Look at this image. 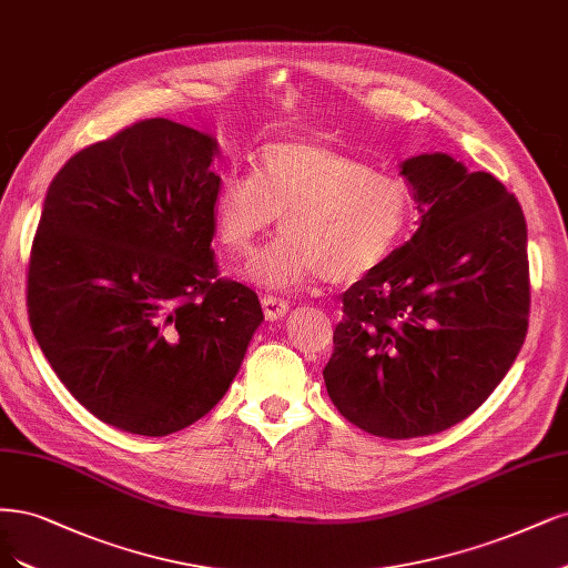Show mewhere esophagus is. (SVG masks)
I'll use <instances>...</instances> for the list:
<instances>
[{
  "label": "esophagus",
  "instance_id": "esophagus-1",
  "mask_svg": "<svg viewBox=\"0 0 568 568\" xmlns=\"http://www.w3.org/2000/svg\"><path fill=\"white\" fill-rule=\"evenodd\" d=\"M261 303H263V312H265V317L270 320V322H275V320H282L286 312L291 310V305H288V301H284V298H280V296H263L261 298Z\"/></svg>",
  "mask_w": 568,
  "mask_h": 568
}]
</instances>
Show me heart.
Listing matches in <instances>:
<instances>
[{
  "label": "heart",
  "instance_id": "heart-1",
  "mask_svg": "<svg viewBox=\"0 0 568 568\" xmlns=\"http://www.w3.org/2000/svg\"><path fill=\"white\" fill-rule=\"evenodd\" d=\"M408 213L402 179L307 135L263 145L251 173H227L211 202L213 234L234 256L280 216L282 234L248 263V275L272 288L317 275L331 284L364 280L397 248Z\"/></svg>",
  "mask_w": 568,
  "mask_h": 568
}]
</instances>
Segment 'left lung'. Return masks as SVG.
<instances>
[{
    "instance_id": "8db88e82",
    "label": "left lung",
    "mask_w": 568,
    "mask_h": 568,
    "mask_svg": "<svg viewBox=\"0 0 568 568\" xmlns=\"http://www.w3.org/2000/svg\"><path fill=\"white\" fill-rule=\"evenodd\" d=\"M420 225L343 293L326 393L385 439L442 433L477 410L529 328L526 221L513 192L448 154L406 160Z\"/></svg>"
}]
</instances>
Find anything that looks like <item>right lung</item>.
<instances>
[{
	"label": "right lung",
	"instance_id": "1",
	"mask_svg": "<svg viewBox=\"0 0 568 568\" xmlns=\"http://www.w3.org/2000/svg\"><path fill=\"white\" fill-rule=\"evenodd\" d=\"M206 133L162 116L53 175L28 261V317L55 376L108 425L166 437L216 406L253 331L256 291L221 277Z\"/></svg>",
	"mask_w": 568,
	"mask_h": 568
}]
</instances>
